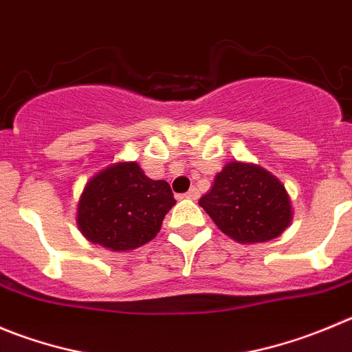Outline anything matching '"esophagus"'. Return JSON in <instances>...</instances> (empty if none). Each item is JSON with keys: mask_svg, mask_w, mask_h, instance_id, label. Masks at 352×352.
<instances>
[{"mask_svg": "<svg viewBox=\"0 0 352 352\" xmlns=\"http://www.w3.org/2000/svg\"><path fill=\"white\" fill-rule=\"evenodd\" d=\"M184 196H186L187 199H198L199 198V191L196 189V187H191V189H189V191H187Z\"/></svg>", "mask_w": 352, "mask_h": 352, "instance_id": "1", "label": "esophagus"}]
</instances>
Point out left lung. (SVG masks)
I'll list each match as a JSON object with an SVG mask.
<instances>
[{"label": "left lung", "instance_id": "obj_1", "mask_svg": "<svg viewBox=\"0 0 352 352\" xmlns=\"http://www.w3.org/2000/svg\"><path fill=\"white\" fill-rule=\"evenodd\" d=\"M217 228L234 241L264 243L290 226L292 203L283 184L258 165L231 161L199 199Z\"/></svg>", "mask_w": 352, "mask_h": 352}]
</instances>
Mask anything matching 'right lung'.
<instances>
[{"label":"right lung","mask_w":352,"mask_h":352,"mask_svg":"<svg viewBox=\"0 0 352 352\" xmlns=\"http://www.w3.org/2000/svg\"><path fill=\"white\" fill-rule=\"evenodd\" d=\"M173 205L168 182L149 179L135 161H120L88 180L76 222L88 241L130 252L156 238Z\"/></svg>","instance_id":"obj_1"}]
</instances>
